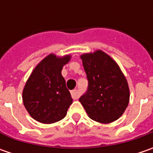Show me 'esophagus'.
I'll list each match as a JSON object with an SVG mask.
<instances>
[{
	"label": "esophagus",
	"instance_id": "obj_1",
	"mask_svg": "<svg viewBox=\"0 0 153 153\" xmlns=\"http://www.w3.org/2000/svg\"><path fill=\"white\" fill-rule=\"evenodd\" d=\"M71 96H72V98H73L74 100H76V99L79 98V93H78V91H77L76 89L72 90V91L71 92Z\"/></svg>",
	"mask_w": 153,
	"mask_h": 153
}]
</instances>
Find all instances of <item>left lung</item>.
<instances>
[{
    "instance_id": "1",
    "label": "left lung",
    "mask_w": 153,
    "mask_h": 153,
    "mask_svg": "<svg viewBox=\"0 0 153 153\" xmlns=\"http://www.w3.org/2000/svg\"><path fill=\"white\" fill-rule=\"evenodd\" d=\"M88 81L79 99L94 121L110 123L118 119L129 101V88L118 65L101 50L81 55Z\"/></svg>"
}]
</instances>
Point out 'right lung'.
Wrapping results in <instances>:
<instances>
[{
	"label": "right lung",
	"instance_id": "1",
	"mask_svg": "<svg viewBox=\"0 0 153 153\" xmlns=\"http://www.w3.org/2000/svg\"><path fill=\"white\" fill-rule=\"evenodd\" d=\"M71 55L51 53L36 66L23 90L25 107L35 120L53 123L63 119L72 104V98L62 76L63 66Z\"/></svg>",
	"mask_w": 153,
	"mask_h": 153
}]
</instances>
